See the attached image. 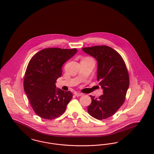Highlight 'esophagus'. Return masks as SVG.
Wrapping results in <instances>:
<instances>
[{
    "label": "esophagus",
    "instance_id": "obj_1",
    "mask_svg": "<svg viewBox=\"0 0 154 154\" xmlns=\"http://www.w3.org/2000/svg\"><path fill=\"white\" fill-rule=\"evenodd\" d=\"M75 95L76 96V97H81L82 95H83V94H82V93H79V92H76V93H75Z\"/></svg>",
    "mask_w": 154,
    "mask_h": 154
}]
</instances>
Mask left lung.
Masks as SVG:
<instances>
[{
	"label": "left lung",
	"mask_w": 154,
	"mask_h": 154,
	"mask_svg": "<svg viewBox=\"0 0 154 154\" xmlns=\"http://www.w3.org/2000/svg\"><path fill=\"white\" fill-rule=\"evenodd\" d=\"M98 62L97 81L103 94L98 98L90 95L88 112L91 116L102 120L113 115L123 104L129 87V75L121 55L106 45L82 48Z\"/></svg>",
	"instance_id": "8db88e82"
}]
</instances>
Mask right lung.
<instances>
[{
	"instance_id": "1",
	"label": "right lung",
	"mask_w": 154,
	"mask_h": 154,
	"mask_svg": "<svg viewBox=\"0 0 154 154\" xmlns=\"http://www.w3.org/2000/svg\"><path fill=\"white\" fill-rule=\"evenodd\" d=\"M77 52L75 48H46L29 60L24 89L34 111L39 117L52 120L65 112L72 98V93L56 88L55 83L62 74V65Z\"/></svg>"
}]
</instances>
